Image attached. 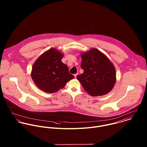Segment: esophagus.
Segmentation results:
<instances>
[{
	"label": "esophagus",
	"mask_w": 147,
	"mask_h": 147,
	"mask_svg": "<svg viewBox=\"0 0 147 147\" xmlns=\"http://www.w3.org/2000/svg\"><path fill=\"white\" fill-rule=\"evenodd\" d=\"M78 74H75V75H74L75 78H76V77H77V76H78Z\"/></svg>",
	"instance_id": "1"
}]
</instances>
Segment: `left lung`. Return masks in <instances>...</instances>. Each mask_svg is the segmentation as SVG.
I'll return each instance as SVG.
<instances>
[{"label": "left lung", "instance_id": "8db88e82", "mask_svg": "<svg viewBox=\"0 0 147 147\" xmlns=\"http://www.w3.org/2000/svg\"><path fill=\"white\" fill-rule=\"evenodd\" d=\"M81 67L84 72L77 79L86 92L92 96L109 93L116 82V71L113 64L97 49L82 53Z\"/></svg>", "mask_w": 147, "mask_h": 147}]
</instances>
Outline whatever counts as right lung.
<instances>
[{"label": "right lung", "mask_w": 147, "mask_h": 147, "mask_svg": "<svg viewBox=\"0 0 147 147\" xmlns=\"http://www.w3.org/2000/svg\"><path fill=\"white\" fill-rule=\"evenodd\" d=\"M63 53L51 48L41 55L33 65L31 77L36 86L42 91L53 93L63 88L74 75L62 62Z\"/></svg>", "instance_id": "obj_1"}]
</instances>
